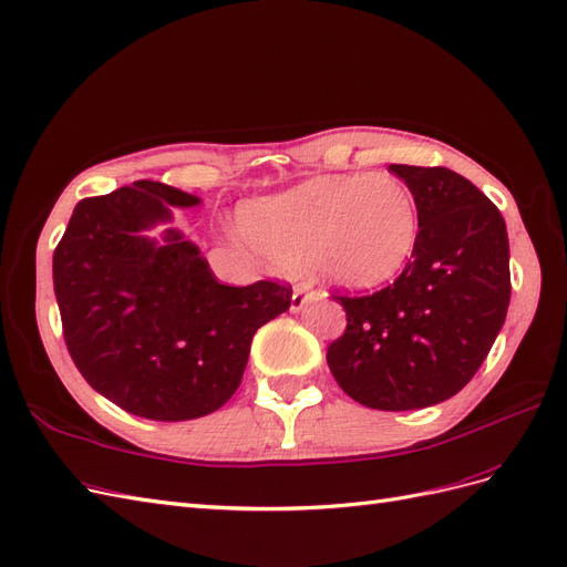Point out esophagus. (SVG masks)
<instances>
[{
	"label": "esophagus",
	"instance_id": "esophagus-1",
	"mask_svg": "<svg viewBox=\"0 0 567 567\" xmlns=\"http://www.w3.org/2000/svg\"><path fill=\"white\" fill-rule=\"evenodd\" d=\"M308 293H310V286L308 284H298L293 288V298H290V310L300 312L305 308V302H308Z\"/></svg>",
	"mask_w": 567,
	"mask_h": 567
}]
</instances>
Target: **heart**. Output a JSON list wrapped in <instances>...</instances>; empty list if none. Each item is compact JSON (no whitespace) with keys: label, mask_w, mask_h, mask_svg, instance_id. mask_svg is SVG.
I'll use <instances>...</instances> for the list:
<instances>
[{"label":"heart","mask_w":567,"mask_h":567,"mask_svg":"<svg viewBox=\"0 0 567 567\" xmlns=\"http://www.w3.org/2000/svg\"><path fill=\"white\" fill-rule=\"evenodd\" d=\"M240 226L274 265L364 290L395 279L415 255L420 209L393 174H336L246 203Z\"/></svg>","instance_id":"b5f03b06"}]
</instances>
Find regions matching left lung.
Masks as SVG:
<instances>
[{
	"label": "left lung",
	"instance_id": "obj_1",
	"mask_svg": "<svg viewBox=\"0 0 567 567\" xmlns=\"http://www.w3.org/2000/svg\"><path fill=\"white\" fill-rule=\"evenodd\" d=\"M415 193L420 238L391 286L333 296L348 327L327 350L339 386L374 410H417L455 395L506 321L511 250L498 207L446 166L391 164Z\"/></svg>",
	"mask_w": 567,
	"mask_h": 567
}]
</instances>
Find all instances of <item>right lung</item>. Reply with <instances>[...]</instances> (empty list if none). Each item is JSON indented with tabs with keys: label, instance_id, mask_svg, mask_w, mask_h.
Returning a JSON list of instances; mask_svg holds the SVG:
<instances>
[{
	"label": "right lung",
	"instance_id": "obj_1",
	"mask_svg": "<svg viewBox=\"0 0 567 567\" xmlns=\"http://www.w3.org/2000/svg\"><path fill=\"white\" fill-rule=\"evenodd\" d=\"M200 197L135 181L85 197L54 250V296L85 381L131 415L181 422L219 410L240 386L255 331L290 308L277 281L224 286L193 240L166 228Z\"/></svg>",
	"mask_w": 567,
	"mask_h": 567
}]
</instances>
